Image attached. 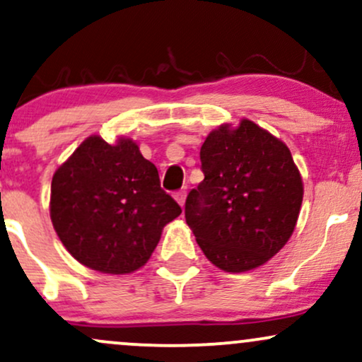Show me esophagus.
<instances>
[{"mask_svg":"<svg viewBox=\"0 0 362 362\" xmlns=\"http://www.w3.org/2000/svg\"><path fill=\"white\" fill-rule=\"evenodd\" d=\"M173 197H175V201L178 202L180 206L185 204V197H187V192L185 190H177L175 194H173Z\"/></svg>","mask_w":362,"mask_h":362,"instance_id":"1","label":"esophagus"}]
</instances>
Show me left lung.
<instances>
[{"mask_svg":"<svg viewBox=\"0 0 362 362\" xmlns=\"http://www.w3.org/2000/svg\"><path fill=\"white\" fill-rule=\"evenodd\" d=\"M204 180L185 201V219L216 267L245 272L284 247L303 201L301 175L289 148L242 120L221 126L201 148Z\"/></svg>","mask_w":362,"mask_h":362,"instance_id":"obj_1","label":"left lung"}]
</instances>
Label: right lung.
I'll return each instance as SVG.
<instances>
[{"mask_svg": "<svg viewBox=\"0 0 362 362\" xmlns=\"http://www.w3.org/2000/svg\"><path fill=\"white\" fill-rule=\"evenodd\" d=\"M180 213L175 199L160 187L155 165L131 139L112 146L91 136L52 177L54 230L66 250L93 271L139 269L165 224Z\"/></svg>", "mask_w": 362, "mask_h": 362, "instance_id": "obj_1", "label": "right lung"}]
</instances>
